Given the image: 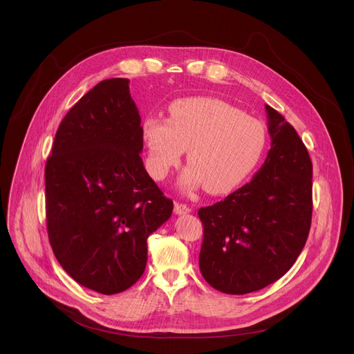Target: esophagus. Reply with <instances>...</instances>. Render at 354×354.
<instances>
[{"mask_svg":"<svg viewBox=\"0 0 354 354\" xmlns=\"http://www.w3.org/2000/svg\"><path fill=\"white\" fill-rule=\"evenodd\" d=\"M190 212H192V210H190L189 206H186V205H183V203H175V214L182 216V214H187V213H190Z\"/></svg>","mask_w":354,"mask_h":354,"instance_id":"1","label":"esophagus"}]
</instances>
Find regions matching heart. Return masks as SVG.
Returning <instances> with one entry per match:
<instances>
[{"label":"heart","instance_id":"obj_1","mask_svg":"<svg viewBox=\"0 0 354 354\" xmlns=\"http://www.w3.org/2000/svg\"><path fill=\"white\" fill-rule=\"evenodd\" d=\"M141 137L147 148L145 167L154 179H164L186 149L189 167L180 186L192 189L203 183L213 194L241 185L266 147L262 123L214 97L175 100L169 105V119L145 116Z\"/></svg>","mask_w":354,"mask_h":354}]
</instances>
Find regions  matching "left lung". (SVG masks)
Instances as JSON below:
<instances>
[{
	"mask_svg": "<svg viewBox=\"0 0 354 354\" xmlns=\"http://www.w3.org/2000/svg\"><path fill=\"white\" fill-rule=\"evenodd\" d=\"M270 149L252 180L201 207L198 266L225 294L258 291L284 276L304 248L313 217V162L295 129L266 105Z\"/></svg>",
	"mask_w": 354,
	"mask_h": 354,
	"instance_id": "obj_1",
	"label": "left lung"
}]
</instances>
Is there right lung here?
Instances as JSON below:
<instances>
[{
  "instance_id": "right-lung-1",
  "label": "right lung",
  "mask_w": 354,
  "mask_h": 354,
  "mask_svg": "<svg viewBox=\"0 0 354 354\" xmlns=\"http://www.w3.org/2000/svg\"><path fill=\"white\" fill-rule=\"evenodd\" d=\"M129 82L100 81L78 100L44 169L53 254L77 283L106 295L141 277L147 238L174 210L142 165L141 118Z\"/></svg>"
}]
</instances>
